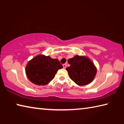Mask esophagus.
Here are the masks:
<instances>
[{
    "label": "esophagus",
    "mask_w": 124,
    "mask_h": 124,
    "mask_svg": "<svg viewBox=\"0 0 124 124\" xmlns=\"http://www.w3.org/2000/svg\"><path fill=\"white\" fill-rule=\"evenodd\" d=\"M63 68H66L67 67V64H63Z\"/></svg>",
    "instance_id": "1"
}]
</instances>
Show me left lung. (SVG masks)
Instances as JSON below:
<instances>
[{
    "label": "left lung",
    "instance_id": "1",
    "mask_svg": "<svg viewBox=\"0 0 124 124\" xmlns=\"http://www.w3.org/2000/svg\"><path fill=\"white\" fill-rule=\"evenodd\" d=\"M70 67L66 68L70 78L79 86L86 85L93 80L97 68L87 56L75 55L68 60Z\"/></svg>",
    "mask_w": 124,
    "mask_h": 124
}]
</instances>
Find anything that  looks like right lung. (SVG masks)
<instances>
[{
    "mask_svg": "<svg viewBox=\"0 0 124 124\" xmlns=\"http://www.w3.org/2000/svg\"><path fill=\"white\" fill-rule=\"evenodd\" d=\"M63 68L57 59L39 54L29 61L26 67V74L32 83L38 85L49 84L60 69Z\"/></svg>",
    "mask_w": 124,
    "mask_h": 124,
    "instance_id": "obj_1",
    "label": "right lung"
}]
</instances>
